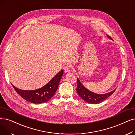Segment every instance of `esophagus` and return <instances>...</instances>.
I'll return each mask as SVG.
<instances>
[{
	"label": "esophagus",
	"instance_id": "esophagus-1",
	"mask_svg": "<svg viewBox=\"0 0 135 135\" xmlns=\"http://www.w3.org/2000/svg\"><path fill=\"white\" fill-rule=\"evenodd\" d=\"M63 69L65 73H69L71 71V67H70L69 65H66L63 67Z\"/></svg>",
	"mask_w": 135,
	"mask_h": 135
}]
</instances>
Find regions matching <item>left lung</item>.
I'll use <instances>...</instances> for the list:
<instances>
[{
  "mask_svg": "<svg viewBox=\"0 0 135 135\" xmlns=\"http://www.w3.org/2000/svg\"><path fill=\"white\" fill-rule=\"evenodd\" d=\"M107 36L110 40H112L110 36L107 35ZM77 91L79 96L83 99L85 102L89 104H99L103 101L107 99L108 97H109L115 91L116 89L114 90L104 94H99L95 93H93L88 89H87L85 86L82 84V83L80 81L79 79L77 78Z\"/></svg>",
  "mask_w": 135,
  "mask_h": 135,
  "instance_id": "8db88e82",
  "label": "left lung"
}]
</instances>
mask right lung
Listing matches in <instances>:
<instances>
[{
	"instance_id": "1",
	"label": "right lung",
	"mask_w": 135,
	"mask_h": 135,
	"mask_svg": "<svg viewBox=\"0 0 135 135\" xmlns=\"http://www.w3.org/2000/svg\"><path fill=\"white\" fill-rule=\"evenodd\" d=\"M63 75V70H61L47 84L36 90H21L11 84L17 94L26 101L33 104H41L48 102L53 97Z\"/></svg>"
}]
</instances>
